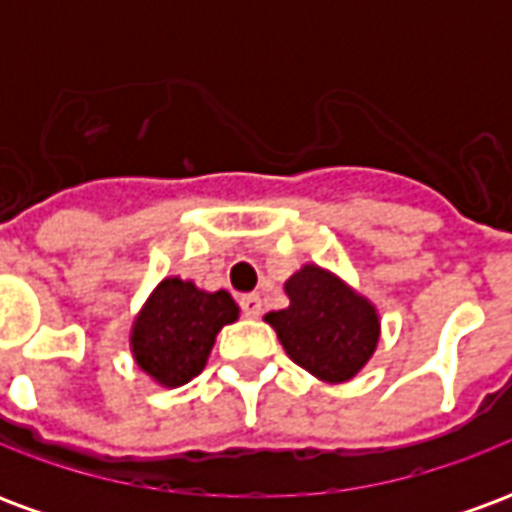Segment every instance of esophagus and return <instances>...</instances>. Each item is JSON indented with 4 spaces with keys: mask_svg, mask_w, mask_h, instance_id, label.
<instances>
[{
    "mask_svg": "<svg viewBox=\"0 0 512 512\" xmlns=\"http://www.w3.org/2000/svg\"><path fill=\"white\" fill-rule=\"evenodd\" d=\"M241 310H244L246 318H257L260 310H263V301L257 293H249V296H241Z\"/></svg>",
    "mask_w": 512,
    "mask_h": 512,
    "instance_id": "1",
    "label": "esophagus"
}]
</instances>
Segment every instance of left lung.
Masks as SVG:
<instances>
[{
  "mask_svg": "<svg viewBox=\"0 0 512 512\" xmlns=\"http://www.w3.org/2000/svg\"><path fill=\"white\" fill-rule=\"evenodd\" d=\"M285 293L290 307L266 315L285 354L326 384L354 378L378 345L376 307L315 263L301 266Z\"/></svg>",
  "mask_w": 512,
  "mask_h": 512,
  "instance_id": "left-lung-1",
  "label": "left lung"
}]
</instances>
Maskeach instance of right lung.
<instances>
[{
	"instance_id": "1",
	"label": "right lung",
	"mask_w": 512,
	"mask_h": 512,
	"mask_svg": "<svg viewBox=\"0 0 512 512\" xmlns=\"http://www.w3.org/2000/svg\"><path fill=\"white\" fill-rule=\"evenodd\" d=\"M238 321L227 290H200L180 277L161 279L131 326L136 365L161 386H183L200 376L222 326Z\"/></svg>"
}]
</instances>
